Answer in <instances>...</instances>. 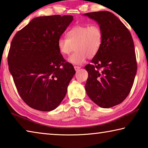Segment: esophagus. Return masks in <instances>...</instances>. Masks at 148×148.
I'll return each mask as SVG.
<instances>
[{
  "instance_id": "1",
  "label": "esophagus",
  "mask_w": 148,
  "mask_h": 148,
  "mask_svg": "<svg viewBox=\"0 0 148 148\" xmlns=\"http://www.w3.org/2000/svg\"><path fill=\"white\" fill-rule=\"evenodd\" d=\"M80 68H81V67H80V66H74V69H75V71H78L79 69H80Z\"/></svg>"
}]
</instances>
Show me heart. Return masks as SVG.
I'll return each mask as SVG.
<instances>
[{"label": "heart", "instance_id": "b5f03b06", "mask_svg": "<svg viewBox=\"0 0 148 148\" xmlns=\"http://www.w3.org/2000/svg\"><path fill=\"white\" fill-rule=\"evenodd\" d=\"M66 36L59 38L57 47L63 56H69L76 49V51L69 58V62L76 64H82L87 57H95L102 44V30L96 24L74 26L67 32Z\"/></svg>", "mask_w": 148, "mask_h": 148}]
</instances>
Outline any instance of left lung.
<instances>
[{
    "label": "left lung",
    "mask_w": 148,
    "mask_h": 148,
    "mask_svg": "<svg viewBox=\"0 0 148 148\" xmlns=\"http://www.w3.org/2000/svg\"><path fill=\"white\" fill-rule=\"evenodd\" d=\"M102 32L99 53L85 66L88 78L87 95L100 107L109 108L124 101L131 91L137 71L132 36L114 14L108 11L89 12Z\"/></svg>",
    "instance_id": "obj_1"
}]
</instances>
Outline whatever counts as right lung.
Here are the masks:
<instances>
[{
  "label": "right lung",
  "mask_w": 148,
  "mask_h": 148,
  "mask_svg": "<svg viewBox=\"0 0 148 148\" xmlns=\"http://www.w3.org/2000/svg\"><path fill=\"white\" fill-rule=\"evenodd\" d=\"M72 20L60 15L36 17L12 39L9 71L21 98L32 108L51 111L66 94L76 71L60 53L57 40Z\"/></svg>",
  "instance_id": "1"
}]
</instances>
